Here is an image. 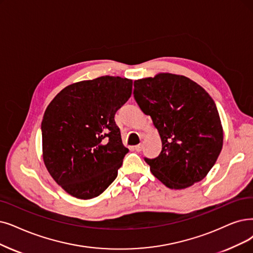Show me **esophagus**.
I'll return each instance as SVG.
<instances>
[{
    "instance_id": "obj_1",
    "label": "esophagus",
    "mask_w": 253,
    "mask_h": 253,
    "mask_svg": "<svg viewBox=\"0 0 253 253\" xmlns=\"http://www.w3.org/2000/svg\"><path fill=\"white\" fill-rule=\"evenodd\" d=\"M135 149H136V151H138V153H139V151L142 150V144H138V145H136V146H135Z\"/></svg>"
}]
</instances>
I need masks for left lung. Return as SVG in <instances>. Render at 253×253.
Returning <instances> with one entry per match:
<instances>
[{
	"label": "left lung",
	"mask_w": 253,
	"mask_h": 253,
	"mask_svg": "<svg viewBox=\"0 0 253 253\" xmlns=\"http://www.w3.org/2000/svg\"><path fill=\"white\" fill-rule=\"evenodd\" d=\"M134 97L149 115L162 140L155 159L144 158L150 171L170 189H185L204 179L223 145L216 104L187 77L159 74L134 82Z\"/></svg>",
	"instance_id": "8db88e82"
}]
</instances>
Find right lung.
Listing matches in <instances>:
<instances>
[{
    "label": "right lung",
    "instance_id": "right-lung-1",
    "mask_svg": "<svg viewBox=\"0 0 253 253\" xmlns=\"http://www.w3.org/2000/svg\"><path fill=\"white\" fill-rule=\"evenodd\" d=\"M133 81L99 77L61 90L42 123L44 165L68 194L91 199L113 183L128 149L115 113L132 94Z\"/></svg>",
    "mask_w": 253,
    "mask_h": 253
}]
</instances>
